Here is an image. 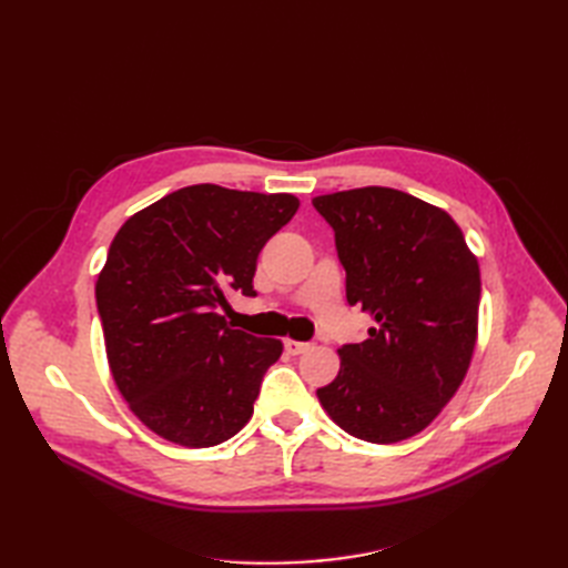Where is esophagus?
<instances>
[{
  "label": "esophagus",
  "instance_id": "esophagus-1",
  "mask_svg": "<svg viewBox=\"0 0 568 568\" xmlns=\"http://www.w3.org/2000/svg\"><path fill=\"white\" fill-rule=\"evenodd\" d=\"M284 348H286V353H288V355H301V353H305L307 348H311V343H305V341H294V338H286V341H284Z\"/></svg>",
  "mask_w": 568,
  "mask_h": 568
}]
</instances>
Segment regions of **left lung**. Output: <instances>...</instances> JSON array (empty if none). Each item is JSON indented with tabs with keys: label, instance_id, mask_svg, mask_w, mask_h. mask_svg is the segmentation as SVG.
<instances>
[{
	"label": "left lung",
	"instance_id": "8db88e82",
	"mask_svg": "<svg viewBox=\"0 0 568 568\" xmlns=\"http://www.w3.org/2000/svg\"><path fill=\"white\" fill-rule=\"evenodd\" d=\"M336 232L346 298L369 315L363 343L338 348L336 379L317 398L367 443L417 436L453 400L478 338L480 270L457 222L390 186L315 196Z\"/></svg>",
	"mask_w": 568,
	"mask_h": 568
}]
</instances>
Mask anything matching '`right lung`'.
Segmentation results:
<instances>
[{"instance_id": "obj_1", "label": "right lung", "mask_w": 568, "mask_h": 568, "mask_svg": "<svg viewBox=\"0 0 568 568\" xmlns=\"http://www.w3.org/2000/svg\"><path fill=\"white\" fill-rule=\"evenodd\" d=\"M294 194L192 184L146 205L113 236L97 280L120 395L153 434L211 448L242 432L280 338L234 329L220 307L253 296L257 253L296 215Z\"/></svg>"}]
</instances>
